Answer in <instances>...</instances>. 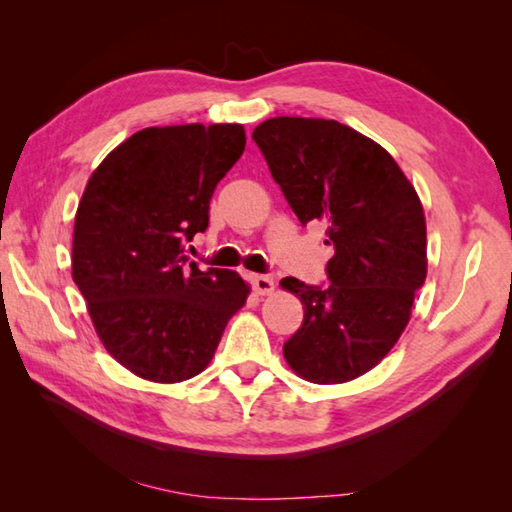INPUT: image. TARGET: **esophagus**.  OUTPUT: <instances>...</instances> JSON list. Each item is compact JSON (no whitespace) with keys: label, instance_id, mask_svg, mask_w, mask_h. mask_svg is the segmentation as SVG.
Instances as JSON below:
<instances>
[{"label":"esophagus","instance_id":"esophagus-1","mask_svg":"<svg viewBox=\"0 0 512 512\" xmlns=\"http://www.w3.org/2000/svg\"><path fill=\"white\" fill-rule=\"evenodd\" d=\"M250 281H253V288L257 295H273L275 292V279L270 275H253Z\"/></svg>","mask_w":512,"mask_h":512}]
</instances>
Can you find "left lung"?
<instances>
[{
	"mask_svg": "<svg viewBox=\"0 0 512 512\" xmlns=\"http://www.w3.org/2000/svg\"><path fill=\"white\" fill-rule=\"evenodd\" d=\"M253 140L299 222H323L334 246L328 286L281 279L303 306L284 358L310 383H347L383 361L411 319L427 279L422 202L387 149L339 121L277 116Z\"/></svg>",
	"mask_w": 512,
	"mask_h": 512,
	"instance_id": "obj_1",
	"label": "left lung"
}]
</instances>
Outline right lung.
<instances>
[{"label": "right lung", "instance_id": "1", "mask_svg": "<svg viewBox=\"0 0 512 512\" xmlns=\"http://www.w3.org/2000/svg\"><path fill=\"white\" fill-rule=\"evenodd\" d=\"M239 123L147 127L112 149L74 215L72 279L103 347L138 378L204 372L250 286L200 270L187 242L209 226L211 195L244 154Z\"/></svg>", "mask_w": 512, "mask_h": 512}]
</instances>
